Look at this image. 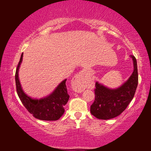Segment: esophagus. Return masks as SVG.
Returning <instances> with one entry per match:
<instances>
[{
	"instance_id": "34e87169",
	"label": "esophagus",
	"mask_w": 151,
	"mask_h": 151,
	"mask_svg": "<svg viewBox=\"0 0 151 151\" xmlns=\"http://www.w3.org/2000/svg\"><path fill=\"white\" fill-rule=\"evenodd\" d=\"M72 87L74 91L76 92H81L84 89V80L82 75H77L73 78L72 82Z\"/></svg>"
}]
</instances>
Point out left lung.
<instances>
[{"mask_svg": "<svg viewBox=\"0 0 151 151\" xmlns=\"http://www.w3.org/2000/svg\"><path fill=\"white\" fill-rule=\"evenodd\" d=\"M130 56L133 59L134 70L122 86L111 89L96 83L95 100L90 108L91 114L95 117L103 120L116 117L125 111L133 99L138 86V74L136 58Z\"/></svg>", "mask_w": 151, "mask_h": 151, "instance_id": "1", "label": "left lung"}]
</instances>
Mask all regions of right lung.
Masks as SVG:
<instances>
[{"label": "right lung", "instance_id": "1", "mask_svg": "<svg viewBox=\"0 0 151 151\" xmlns=\"http://www.w3.org/2000/svg\"><path fill=\"white\" fill-rule=\"evenodd\" d=\"M22 57L23 53L17 64L15 75L17 93L20 100L28 111L36 119L44 121L58 120L64 114V106L68 102L70 97L67 92L66 79L63 81L48 97L40 100H33L24 93L18 78V70L22 61Z\"/></svg>", "mask_w": 151, "mask_h": 151}]
</instances>
